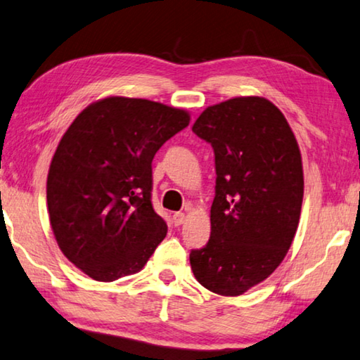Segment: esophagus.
I'll use <instances>...</instances> for the list:
<instances>
[{
	"instance_id": "1",
	"label": "esophagus",
	"mask_w": 360,
	"mask_h": 360,
	"mask_svg": "<svg viewBox=\"0 0 360 360\" xmlns=\"http://www.w3.org/2000/svg\"><path fill=\"white\" fill-rule=\"evenodd\" d=\"M172 222H174L175 226L181 225V224L185 222V214H184V212H175V214L172 215Z\"/></svg>"
}]
</instances>
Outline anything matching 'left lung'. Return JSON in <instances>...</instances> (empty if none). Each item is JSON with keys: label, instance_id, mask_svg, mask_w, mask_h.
<instances>
[{"label": "left lung", "instance_id": "left-lung-1", "mask_svg": "<svg viewBox=\"0 0 360 360\" xmlns=\"http://www.w3.org/2000/svg\"><path fill=\"white\" fill-rule=\"evenodd\" d=\"M193 131L211 143L215 196L211 238L190 252L204 288L240 296L283 261L300 224L301 151L281 110L261 96H238L202 110Z\"/></svg>", "mask_w": 360, "mask_h": 360}]
</instances>
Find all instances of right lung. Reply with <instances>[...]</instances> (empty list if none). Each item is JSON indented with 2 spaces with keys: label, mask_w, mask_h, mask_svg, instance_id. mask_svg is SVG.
I'll return each instance as SVG.
<instances>
[{
  "label": "right lung",
  "mask_w": 360,
  "mask_h": 360,
  "mask_svg": "<svg viewBox=\"0 0 360 360\" xmlns=\"http://www.w3.org/2000/svg\"><path fill=\"white\" fill-rule=\"evenodd\" d=\"M188 124L184 109L108 96L60 138L46 180L49 222L64 256L93 280L140 272L167 235L151 204V162Z\"/></svg>",
  "instance_id": "1"
}]
</instances>
